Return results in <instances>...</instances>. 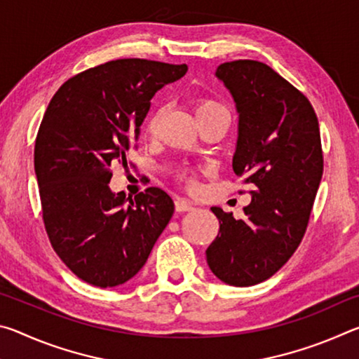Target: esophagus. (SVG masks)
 <instances>
[{"label": "esophagus", "instance_id": "1", "mask_svg": "<svg viewBox=\"0 0 359 359\" xmlns=\"http://www.w3.org/2000/svg\"><path fill=\"white\" fill-rule=\"evenodd\" d=\"M191 209H193V204L190 201H187V199H175V210L177 212H187Z\"/></svg>", "mask_w": 359, "mask_h": 359}]
</instances>
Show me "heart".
I'll list each match as a JSON object with an SVG mask.
<instances>
[{"label":"heart","mask_w":359,"mask_h":359,"mask_svg":"<svg viewBox=\"0 0 359 359\" xmlns=\"http://www.w3.org/2000/svg\"><path fill=\"white\" fill-rule=\"evenodd\" d=\"M193 104H194V114H196L198 120L210 117V115H215V114L228 112L226 107H224L222 102H218L214 98H209V96H199V98L194 100ZM161 115H163V109H156V111L149 117L147 123H145V133H147L149 136H154L156 133L158 125H160V120H161ZM175 177H177L182 184H185L187 187L190 188L194 187V179L190 169L180 168L179 171L175 172Z\"/></svg>","instance_id":"1"}]
</instances>
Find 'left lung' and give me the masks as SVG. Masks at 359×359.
<instances>
[{"label": "left lung", "instance_id": "1", "mask_svg": "<svg viewBox=\"0 0 359 359\" xmlns=\"http://www.w3.org/2000/svg\"><path fill=\"white\" fill-rule=\"evenodd\" d=\"M215 76L238 107L233 169L252 203L239 220L212 208L220 231L205 258L222 282L252 287L274 276L306 234L323 174L318 118L304 93L264 63L236 60Z\"/></svg>", "mask_w": 359, "mask_h": 359}]
</instances>
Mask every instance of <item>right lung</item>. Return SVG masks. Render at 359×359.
<instances>
[{"instance_id":"1","label":"right lung","mask_w":359,"mask_h":359,"mask_svg":"<svg viewBox=\"0 0 359 359\" xmlns=\"http://www.w3.org/2000/svg\"><path fill=\"white\" fill-rule=\"evenodd\" d=\"M187 65L114 60L68 79L53 95L34 144L42 220L60 259L95 287H117L145 264L171 220L161 188L112 193V168L128 169L150 100Z\"/></svg>"}]
</instances>
